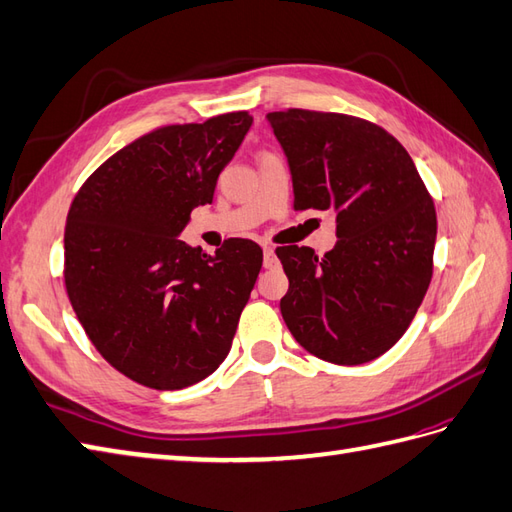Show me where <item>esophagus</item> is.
Masks as SVG:
<instances>
[{
	"label": "esophagus",
	"instance_id": "1",
	"mask_svg": "<svg viewBox=\"0 0 512 512\" xmlns=\"http://www.w3.org/2000/svg\"><path fill=\"white\" fill-rule=\"evenodd\" d=\"M263 263H265V267H267V269L278 267L276 249H273V247H265V249H263Z\"/></svg>",
	"mask_w": 512,
	"mask_h": 512
}]
</instances>
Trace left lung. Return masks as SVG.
Listing matches in <instances>:
<instances>
[{"mask_svg": "<svg viewBox=\"0 0 512 512\" xmlns=\"http://www.w3.org/2000/svg\"><path fill=\"white\" fill-rule=\"evenodd\" d=\"M267 121L289 158L293 208H332L339 236L323 256L276 249L289 278L286 328L328 363H369L402 339L430 286L432 197L402 143L376 123L304 108Z\"/></svg>", "mask_w": 512, "mask_h": 512, "instance_id": "left-lung-1", "label": "left lung"}]
</instances>
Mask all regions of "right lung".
<instances>
[{"label": "right lung", "mask_w": 512, "mask_h": 512, "mask_svg": "<svg viewBox=\"0 0 512 512\" xmlns=\"http://www.w3.org/2000/svg\"><path fill=\"white\" fill-rule=\"evenodd\" d=\"M249 126L247 110L160 126L102 162L71 202L69 302L95 350L149 389H184L226 360L263 267L249 239L215 256L178 239Z\"/></svg>", "instance_id": "add662e5"}]
</instances>
